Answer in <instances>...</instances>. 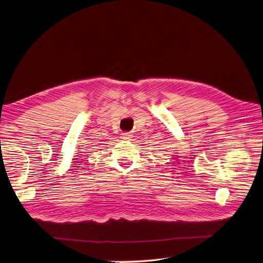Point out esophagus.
Returning <instances> with one entry per match:
<instances>
[{"mask_svg": "<svg viewBox=\"0 0 263 263\" xmlns=\"http://www.w3.org/2000/svg\"><path fill=\"white\" fill-rule=\"evenodd\" d=\"M123 138H124V139H129V138H132L130 133H124V134H123Z\"/></svg>", "mask_w": 263, "mask_h": 263, "instance_id": "obj_1", "label": "esophagus"}]
</instances>
